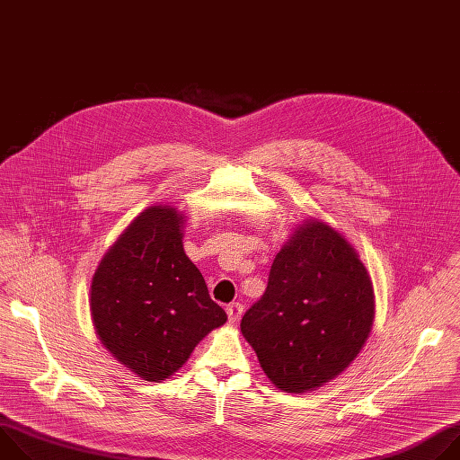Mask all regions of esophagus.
<instances>
[{
	"label": "esophagus",
	"instance_id": "1",
	"mask_svg": "<svg viewBox=\"0 0 460 460\" xmlns=\"http://www.w3.org/2000/svg\"><path fill=\"white\" fill-rule=\"evenodd\" d=\"M242 311H243L242 304H238V302L229 304V305H227V318H229V322H236V320L240 318Z\"/></svg>",
	"mask_w": 460,
	"mask_h": 460
}]
</instances>
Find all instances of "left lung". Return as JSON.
Returning a JSON list of instances; mask_svg holds the SVG:
<instances>
[{"instance_id":"obj_1","label":"left lung","mask_w":460,"mask_h":460,"mask_svg":"<svg viewBox=\"0 0 460 460\" xmlns=\"http://www.w3.org/2000/svg\"><path fill=\"white\" fill-rule=\"evenodd\" d=\"M373 318V286L358 252L332 226L307 220L273 260L266 293L240 330L279 389L305 393L355 360Z\"/></svg>"}]
</instances>
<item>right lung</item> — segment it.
Masks as SVG:
<instances>
[{
  "mask_svg": "<svg viewBox=\"0 0 460 460\" xmlns=\"http://www.w3.org/2000/svg\"><path fill=\"white\" fill-rule=\"evenodd\" d=\"M181 229L183 217L174 208L146 209L93 277L91 314L102 344L149 382L169 378L227 320L187 258Z\"/></svg>",
  "mask_w": 460,
  "mask_h": 460,
  "instance_id": "add662e5",
  "label": "right lung"
}]
</instances>
